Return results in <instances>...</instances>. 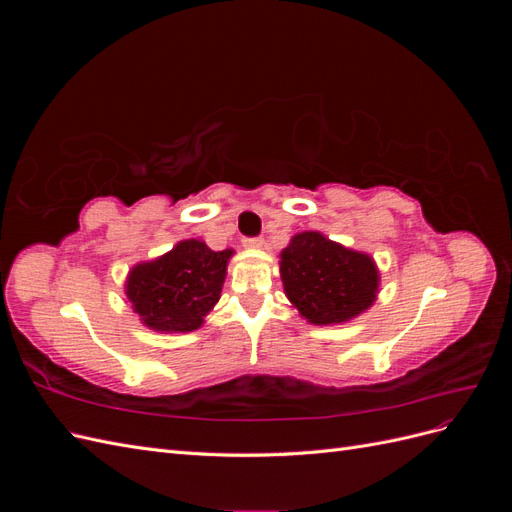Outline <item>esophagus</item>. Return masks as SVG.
Returning a JSON list of instances; mask_svg holds the SVG:
<instances>
[{
    "label": "esophagus",
    "mask_w": 512,
    "mask_h": 512,
    "mask_svg": "<svg viewBox=\"0 0 512 512\" xmlns=\"http://www.w3.org/2000/svg\"><path fill=\"white\" fill-rule=\"evenodd\" d=\"M243 247H247V250H262V247H265V239L262 237L243 239Z\"/></svg>",
    "instance_id": "1"
}]
</instances>
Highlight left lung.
<instances>
[{
  "label": "left lung",
  "mask_w": 512,
  "mask_h": 512,
  "mask_svg": "<svg viewBox=\"0 0 512 512\" xmlns=\"http://www.w3.org/2000/svg\"><path fill=\"white\" fill-rule=\"evenodd\" d=\"M280 275L292 307L318 327L361 316L380 292L376 260L318 230H303L290 239L280 254Z\"/></svg>",
  "instance_id": "8db88e82"
}]
</instances>
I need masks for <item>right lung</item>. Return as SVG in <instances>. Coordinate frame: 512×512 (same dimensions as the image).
<instances>
[{
    "mask_svg": "<svg viewBox=\"0 0 512 512\" xmlns=\"http://www.w3.org/2000/svg\"><path fill=\"white\" fill-rule=\"evenodd\" d=\"M232 256L235 250L213 252L203 239H183L166 254L134 265L123 292L147 329L190 333L203 327L220 301Z\"/></svg>",
    "mask_w": 512,
    "mask_h": 512,
    "instance_id": "right-lung-1",
    "label": "right lung"
}]
</instances>
